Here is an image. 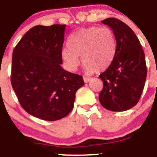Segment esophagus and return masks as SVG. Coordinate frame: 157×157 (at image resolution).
<instances>
[{"label":"esophagus","mask_w":157,"mask_h":157,"mask_svg":"<svg viewBox=\"0 0 157 157\" xmlns=\"http://www.w3.org/2000/svg\"><path fill=\"white\" fill-rule=\"evenodd\" d=\"M83 80H84L85 83H88V82L91 80V77H87V76H83Z\"/></svg>","instance_id":"34e87169"}]
</instances>
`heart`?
I'll list each match as a JSON object with an SVG mask.
<instances>
[{
	"instance_id": "b5f03b06",
	"label": "heart",
	"mask_w": 157,
	"mask_h": 157,
	"mask_svg": "<svg viewBox=\"0 0 157 157\" xmlns=\"http://www.w3.org/2000/svg\"><path fill=\"white\" fill-rule=\"evenodd\" d=\"M67 47L61 51L63 64L67 71H75L81 57L86 72H101L108 68L115 58L116 39L109 27L91 26L71 36Z\"/></svg>"
}]
</instances>
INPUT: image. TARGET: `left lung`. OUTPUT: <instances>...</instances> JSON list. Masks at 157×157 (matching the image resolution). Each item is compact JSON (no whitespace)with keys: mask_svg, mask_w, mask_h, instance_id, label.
Returning <instances> with one entry per match:
<instances>
[{"mask_svg":"<svg viewBox=\"0 0 157 157\" xmlns=\"http://www.w3.org/2000/svg\"><path fill=\"white\" fill-rule=\"evenodd\" d=\"M113 30L116 52L110 66L100 74L103 88L99 96L105 109L123 112L138 102L147 77L145 55L138 38L132 29L116 18L102 20Z\"/></svg>","mask_w":157,"mask_h":157,"instance_id":"1","label":"left lung"}]
</instances>
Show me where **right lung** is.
Returning <instances> with one entry per match:
<instances>
[{
    "label": "right lung",
    "instance_id": "right-lung-1",
    "mask_svg": "<svg viewBox=\"0 0 157 157\" xmlns=\"http://www.w3.org/2000/svg\"><path fill=\"white\" fill-rule=\"evenodd\" d=\"M65 25L36 26L13 52L11 84L23 109L45 121L64 118L74 108L83 77L61 67Z\"/></svg>",
    "mask_w": 157,
    "mask_h": 157
}]
</instances>
